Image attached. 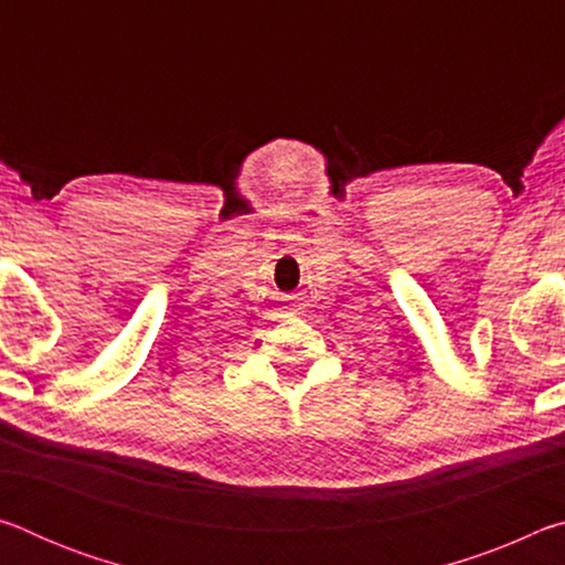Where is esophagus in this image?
<instances>
[{"label":"esophagus","mask_w":565,"mask_h":565,"mask_svg":"<svg viewBox=\"0 0 565 565\" xmlns=\"http://www.w3.org/2000/svg\"><path fill=\"white\" fill-rule=\"evenodd\" d=\"M284 319H289V321H294V319H299V313H296L294 309H289V311H284Z\"/></svg>","instance_id":"34e87169"}]
</instances>
